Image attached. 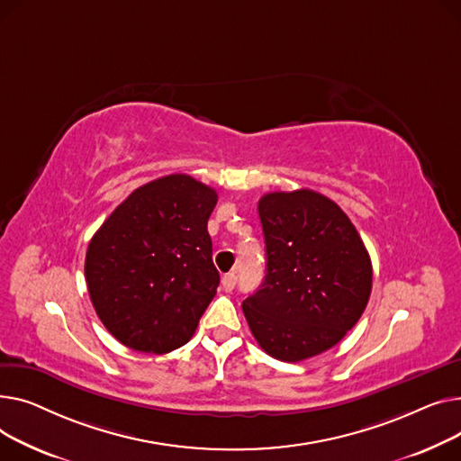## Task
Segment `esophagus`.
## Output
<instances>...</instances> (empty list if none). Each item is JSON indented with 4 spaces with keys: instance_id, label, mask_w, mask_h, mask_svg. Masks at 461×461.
<instances>
[{
    "instance_id": "esophagus-1",
    "label": "esophagus",
    "mask_w": 461,
    "mask_h": 461,
    "mask_svg": "<svg viewBox=\"0 0 461 461\" xmlns=\"http://www.w3.org/2000/svg\"><path fill=\"white\" fill-rule=\"evenodd\" d=\"M221 286H223L225 292H230L236 286V276L234 274H225L221 277Z\"/></svg>"
}]
</instances>
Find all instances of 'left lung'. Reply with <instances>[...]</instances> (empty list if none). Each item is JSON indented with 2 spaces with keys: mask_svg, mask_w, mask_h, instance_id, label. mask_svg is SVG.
I'll list each match as a JSON object with an SVG mask.
<instances>
[{
  "mask_svg": "<svg viewBox=\"0 0 461 461\" xmlns=\"http://www.w3.org/2000/svg\"><path fill=\"white\" fill-rule=\"evenodd\" d=\"M266 277L241 303L272 357L297 363L333 348L359 321L372 290L365 243L337 203L312 189L258 201Z\"/></svg>",
  "mask_w": 461,
  "mask_h": 461,
  "instance_id": "left-lung-1",
  "label": "left lung"
}]
</instances>
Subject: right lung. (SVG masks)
I'll list each match as a JSON object with an SVG mask.
<instances>
[{"mask_svg": "<svg viewBox=\"0 0 461 461\" xmlns=\"http://www.w3.org/2000/svg\"><path fill=\"white\" fill-rule=\"evenodd\" d=\"M215 203L210 185L167 175L131 192L91 238L89 295L121 344L159 356L194 337L220 286L206 229Z\"/></svg>", "mask_w": 461, "mask_h": 461, "instance_id": "obj_1", "label": "right lung"}]
</instances>
